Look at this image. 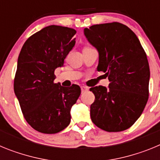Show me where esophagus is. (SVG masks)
<instances>
[{"label":"esophagus","mask_w":160,"mask_h":160,"mask_svg":"<svg viewBox=\"0 0 160 160\" xmlns=\"http://www.w3.org/2000/svg\"><path fill=\"white\" fill-rule=\"evenodd\" d=\"M88 87H86V86H82V87H81V90H82V92H84V91H86V90H88Z\"/></svg>","instance_id":"obj_1"}]
</instances>
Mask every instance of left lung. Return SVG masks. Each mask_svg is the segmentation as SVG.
Instances as JSON below:
<instances>
[{
	"instance_id": "1",
	"label": "left lung",
	"mask_w": 160,
	"mask_h": 160,
	"mask_svg": "<svg viewBox=\"0 0 160 160\" xmlns=\"http://www.w3.org/2000/svg\"><path fill=\"white\" fill-rule=\"evenodd\" d=\"M98 49V71L108 77V88L91 87L95 99L90 106L92 122L108 132L128 129L142 114L149 96L150 68L147 54L135 33L118 22L84 29Z\"/></svg>"
}]
</instances>
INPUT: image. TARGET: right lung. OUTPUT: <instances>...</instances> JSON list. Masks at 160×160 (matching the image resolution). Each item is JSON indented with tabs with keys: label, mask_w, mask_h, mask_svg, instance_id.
I'll return each instance as SVG.
<instances>
[{
	"label": "right lung",
	"mask_w": 160,
	"mask_h": 160,
	"mask_svg": "<svg viewBox=\"0 0 160 160\" xmlns=\"http://www.w3.org/2000/svg\"><path fill=\"white\" fill-rule=\"evenodd\" d=\"M76 30L49 25L29 37L22 48L14 92L26 122L44 134H56L70 122V109L81 94L79 86L55 83V69L63 66L75 45Z\"/></svg>",
	"instance_id": "1"
}]
</instances>
